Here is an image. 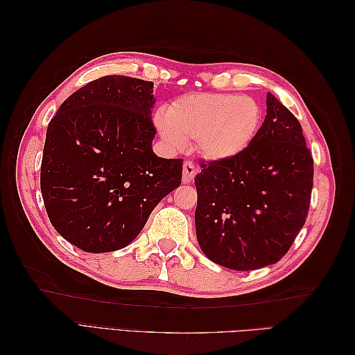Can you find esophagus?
I'll use <instances>...</instances> for the list:
<instances>
[{
	"mask_svg": "<svg viewBox=\"0 0 355 355\" xmlns=\"http://www.w3.org/2000/svg\"><path fill=\"white\" fill-rule=\"evenodd\" d=\"M197 175L196 166L191 161H185L184 163V184H191L192 179Z\"/></svg>",
	"mask_w": 355,
	"mask_h": 355,
	"instance_id": "1",
	"label": "esophagus"
}]
</instances>
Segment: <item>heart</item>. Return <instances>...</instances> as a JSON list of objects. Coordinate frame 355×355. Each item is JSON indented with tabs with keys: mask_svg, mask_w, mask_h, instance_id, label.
Masks as SVG:
<instances>
[{
	"mask_svg": "<svg viewBox=\"0 0 355 355\" xmlns=\"http://www.w3.org/2000/svg\"><path fill=\"white\" fill-rule=\"evenodd\" d=\"M261 124V108L252 98L231 93L187 94L173 102L157 125L164 141L184 148L196 141L198 154L225 159L241 153Z\"/></svg>",
	"mask_w": 355,
	"mask_h": 355,
	"instance_id": "1",
	"label": "heart"
}]
</instances>
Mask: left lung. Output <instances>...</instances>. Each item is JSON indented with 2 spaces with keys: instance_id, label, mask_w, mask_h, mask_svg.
<instances>
[{
  "instance_id": "left-lung-1",
  "label": "left lung",
  "mask_w": 355,
  "mask_h": 355,
  "mask_svg": "<svg viewBox=\"0 0 355 355\" xmlns=\"http://www.w3.org/2000/svg\"><path fill=\"white\" fill-rule=\"evenodd\" d=\"M200 167L196 231L202 253L237 271L280 261L305 225L314 185V159L296 116L268 93L253 141Z\"/></svg>"
}]
</instances>
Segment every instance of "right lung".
<instances>
[{
	"label": "right lung",
	"instance_id": "obj_1",
	"mask_svg": "<svg viewBox=\"0 0 355 355\" xmlns=\"http://www.w3.org/2000/svg\"><path fill=\"white\" fill-rule=\"evenodd\" d=\"M154 83L106 75L60 105L47 127L41 194L55 230L90 253L120 250L182 182V158L153 151Z\"/></svg>",
	"mask_w": 355,
	"mask_h": 355
}]
</instances>
